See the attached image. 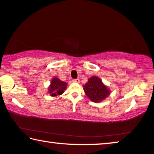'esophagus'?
I'll list each match as a JSON object with an SVG mask.
<instances>
[{"label":"esophagus","mask_w":154,"mask_h":154,"mask_svg":"<svg viewBox=\"0 0 154 154\" xmlns=\"http://www.w3.org/2000/svg\"><path fill=\"white\" fill-rule=\"evenodd\" d=\"M72 82H75V83H79L80 80H79V79H74L72 80Z\"/></svg>","instance_id":"esophagus-1"}]
</instances>
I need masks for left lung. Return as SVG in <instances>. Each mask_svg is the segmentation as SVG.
<instances>
[{
    "mask_svg": "<svg viewBox=\"0 0 154 154\" xmlns=\"http://www.w3.org/2000/svg\"><path fill=\"white\" fill-rule=\"evenodd\" d=\"M84 92L91 101L99 102L104 100L110 94L107 87L102 83L99 77L93 76L84 86Z\"/></svg>",
    "mask_w": 154,
    "mask_h": 154,
    "instance_id": "left-lung-1",
    "label": "left lung"
}]
</instances>
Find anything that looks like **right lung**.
I'll return each mask as SVG.
<instances>
[{
	"label": "right lung",
	"mask_w": 154,
	"mask_h": 154,
	"mask_svg": "<svg viewBox=\"0 0 154 154\" xmlns=\"http://www.w3.org/2000/svg\"><path fill=\"white\" fill-rule=\"evenodd\" d=\"M66 82L61 81L60 79L57 77H54L52 79L51 83H50V86L48 88L49 90V93H50L51 96H57L62 94L64 90H66Z\"/></svg>",
	"instance_id": "add662e5"
}]
</instances>
